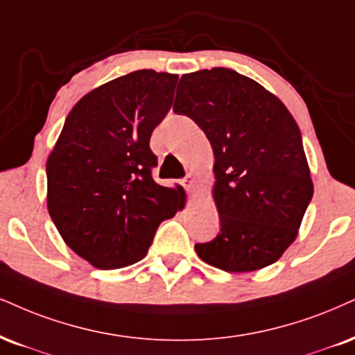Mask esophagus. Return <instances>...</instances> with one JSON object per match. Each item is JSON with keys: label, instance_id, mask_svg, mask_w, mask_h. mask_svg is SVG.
<instances>
[{"label": "esophagus", "instance_id": "1", "mask_svg": "<svg viewBox=\"0 0 355 355\" xmlns=\"http://www.w3.org/2000/svg\"><path fill=\"white\" fill-rule=\"evenodd\" d=\"M182 186H184L186 189L191 192L192 198H196V176H194V174L191 173L186 179H182Z\"/></svg>", "mask_w": 355, "mask_h": 355}]
</instances>
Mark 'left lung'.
Returning <instances> with one entry per match:
<instances>
[{"label":"left lung","mask_w":355,"mask_h":355,"mask_svg":"<svg viewBox=\"0 0 355 355\" xmlns=\"http://www.w3.org/2000/svg\"><path fill=\"white\" fill-rule=\"evenodd\" d=\"M173 110L192 118L214 151L220 232L196 253L229 273L275 263L298 237L314 191L290 110L263 85L224 67L184 73Z\"/></svg>","instance_id":"1"}]
</instances>
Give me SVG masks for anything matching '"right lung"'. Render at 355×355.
Returning a JSON list of instances; mask_svg holds the SVG:
<instances>
[{
  "mask_svg": "<svg viewBox=\"0 0 355 355\" xmlns=\"http://www.w3.org/2000/svg\"><path fill=\"white\" fill-rule=\"evenodd\" d=\"M176 73L137 71L73 105L47 157V211L64 242L100 270L144 258L156 229L186 204L151 178L153 130L173 105Z\"/></svg>",
  "mask_w": 355,
  "mask_h": 355,
  "instance_id": "1",
  "label": "right lung"
}]
</instances>
